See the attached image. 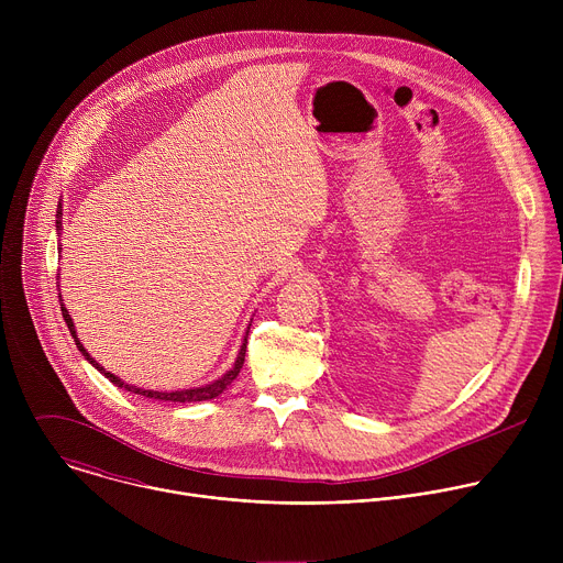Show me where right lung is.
Instances as JSON below:
<instances>
[{"label":"right lung","mask_w":563,"mask_h":563,"mask_svg":"<svg viewBox=\"0 0 563 563\" xmlns=\"http://www.w3.org/2000/svg\"><path fill=\"white\" fill-rule=\"evenodd\" d=\"M55 227H57V233L62 231V205H57V213H55ZM59 250H62V245H59ZM59 300H62V296H59ZM62 316H64V320H66V325H68V330H70V336L75 339V345H77V350L82 352V356L96 367V369H100L113 385H118V387H124L126 391H133V394H140V396H146V398H155V400H172V404H196V400H209V398H213V396H218V394H222L231 383H233V378L240 374V367H243V363H245V352H247V336H245V341H243V345H240V352H238V358H235V363H233V367L227 372V374H222L218 380H213V383H209V385H202V387H194V389H178V391H153V389H142V387H135V385H129V383H124V380H120L115 374H111V372H107L98 361H93L91 358V354L85 350V345L77 341V334H75V325H73V320H70V313H68V309L62 305ZM250 334V332H247Z\"/></svg>","instance_id":"1"}]
</instances>
